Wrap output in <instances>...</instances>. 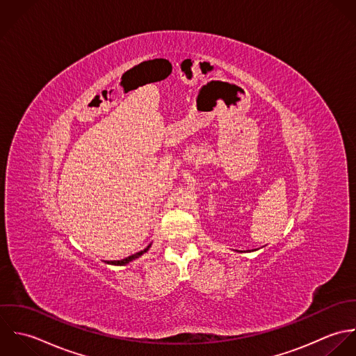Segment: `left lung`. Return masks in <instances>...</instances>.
Instances as JSON below:
<instances>
[{
    "label": "left lung",
    "instance_id": "8db88e82",
    "mask_svg": "<svg viewBox=\"0 0 356 356\" xmlns=\"http://www.w3.org/2000/svg\"><path fill=\"white\" fill-rule=\"evenodd\" d=\"M254 250H256V249H254ZM252 252H253V250H252Z\"/></svg>",
    "mask_w": 356,
    "mask_h": 356
}]
</instances>
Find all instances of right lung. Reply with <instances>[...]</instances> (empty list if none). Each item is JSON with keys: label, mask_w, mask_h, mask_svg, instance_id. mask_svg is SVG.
<instances>
[{"label": "right lung", "mask_w": 356, "mask_h": 356, "mask_svg": "<svg viewBox=\"0 0 356 356\" xmlns=\"http://www.w3.org/2000/svg\"><path fill=\"white\" fill-rule=\"evenodd\" d=\"M149 246L151 245H148L145 249H143L140 252H138V253H135V254H132V256H129V257H127V259H122V260H115V261H107L108 264H113V266H125V264H128V263H131V261H134L135 259H139L142 254H144L148 249H149Z\"/></svg>", "instance_id": "1"}]
</instances>
